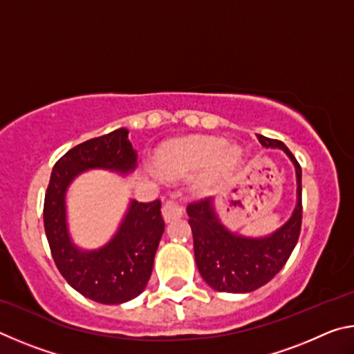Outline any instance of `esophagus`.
Segmentation results:
<instances>
[{
  "mask_svg": "<svg viewBox=\"0 0 354 354\" xmlns=\"http://www.w3.org/2000/svg\"><path fill=\"white\" fill-rule=\"evenodd\" d=\"M184 214V209L183 206L179 205L178 201L171 200V201H167L164 207H162V217L167 221V223H170V221L176 220V218H181Z\"/></svg>",
  "mask_w": 354,
  "mask_h": 354,
  "instance_id": "34e87169",
  "label": "esophagus"
}]
</instances>
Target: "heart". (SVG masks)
Listing matches in <instances>:
<instances>
[{
  "instance_id": "b5f03b06",
  "label": "heart",
  "mask_w": 354,
  "mask_h": 354,
  "mask_svg": "<svg viewBox=\"0 0 354 354\" xmlns=\"http://www.w3.org/2000/svg\"><path fill=\"white\" fill-rule=\"evenodd\" d=\"M242 162V149L226 147L214 137H192L173 143L160 153L159 164L170 176H187L205 169L200 189L211 190L237 170Z\"/></svg>"
}]
</instances>
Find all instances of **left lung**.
<instances>
[{"label": "left lung", "mask_w": 354, "mask_h": 354, "mask_svg": "<svg viewBox=\"0 0 354 354\" xmlns=\"http://www.w3.org/2000/svg\"><path fill=\"white\" fill-rule=\"evenodd\" d=\"M257 139L262 147L283 149L292 160L297 175V205L283 226L263 237H247L227 230L218 218L212 198L187 206L196 267L206 284L218 292L248 293L267 284L290 257L301 230V167L281 140L261 134Z\"/></svg>", "instance_id": "1"}]
</instances>
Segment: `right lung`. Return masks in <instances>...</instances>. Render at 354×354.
Wrapping results in <instances>:
<instances>
[{"label":"right lung","mask_w":354,"mask_h":354,"mask_svg":"<svg viewBox=\"0 0 354 354\" xmlns=\"http://www.w3.org/2000/svg\"><path fill=\"white\" fill-rule=\"evenodd\" d=\"M128 133L120 128L71 148L56 162L45 194L44 223L56 267L75 290L103 304L127 303L145 290L165 227L160 201L131 200L111 241L97 250H82L68 232L65 196L75 178L87 170L122 176L136 170L137 153Z\"/></svg>","instance_id":"1"}]
</instances>
